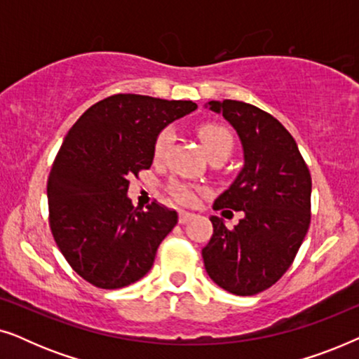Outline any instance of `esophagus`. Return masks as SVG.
<instances>
[{
    "label": "esophagus",
    "instance_id": "34e87169",
    "mask_svg": "<svg viewBox=\"0 0 359 359\" xmlns=\"http://www.w3.org/2000/svg\"><path fill=\"white\" fill-rule=\"evenodd\" d=\"M193 217H194V214L186 212V210H181V212H180V224H188Z\"/></svg>",
    "mask_w": 359,
    "mask_h": 359
}]
</instances>
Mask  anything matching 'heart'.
<instances>
[{
  "instance_id": "b5f03b06",
  "label": "heart",
  "mask_w": 359,
  "mask_h": 359,
  "mask_svg": "<svg viewBox=\"0 0 359 359\" xmlns=\"http://www.w3.org/2000/svg\"><path fill=\"white\" fill-rule=\"evenodd\" d=\"M198 137L203 144L205 154L212 156L215 154H230L233 147V137L230 134L229 129H225L224 126L220 124H203L199 126L198 129ZM173 140V134L170 130H163L161 134L156 137L155 142V156L156 158H161L168 150V147ZM170 194L178 201L181 204H193L196 199L194 191L183 183H178V181H173L170 184Z\"/></svg>"
}]
</instances>
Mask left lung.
Segmentation results:
<instances>
[{
    "label": "left lung",
    "instance_id": "obj_1",
    "mask_svg": "<svg viewBox=\"0 0 359 359\" xmlns=\"http://www.w3.org/2000/svg\"><path fill=\"white\" fill-rule=\"evenodd\" d=\"M237 132L243 166L214 209L243 210L230 230L217 215L203 248L209 278L225 291L253 296L271 287L296 258L311 224L312 180L296 140L271 114L242 101H209Z\"/></svg>",
    "mask_w": 359,
    "mask_h": 359
}]
</instances>
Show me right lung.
<instances>
[{"instance_id": "right-lung-1", "label": "right lung", "mask_w": 359, "mask_h": 359, "mask_svg": "<svg viewBox=\"0 0 359 359\" xmlns=\"http://www.w3.org/2000/svg\"><path fill=\"white\" fill-rule=\"evenodd\" d=\"M196 109L193 101L114 95L68 130L48 175L50 229L68 264L93 286H129L154 266L178 214L158 203L135 209L129 176L149 170L160 132Z\"/></svg>"}]
</instances>
